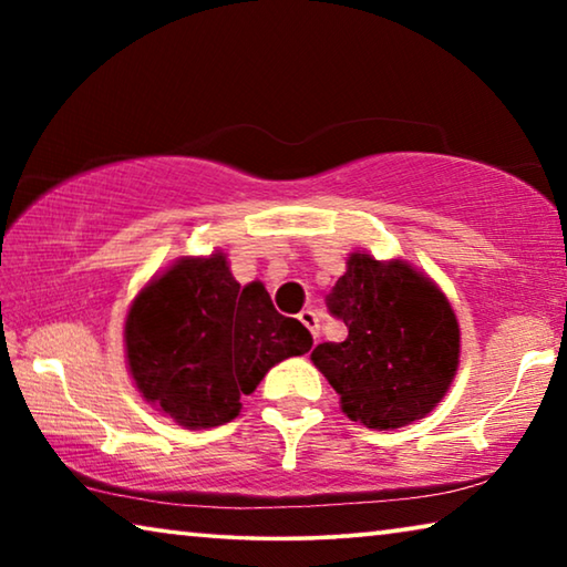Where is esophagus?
I'll list each match as a JSON object with an SVG mask.
<instances>
[{"label":"esophagus","instance_id":"obj_1","mask_svg":"<svg viewBox=\"0 0 567 567\" xmlns=\"http://www.w3.org/2000/svg\"><path fill=\"white\" fill-rule=\"evenodd\" d=\"M300 322L305 324L307 330L312 332L315 340L320 338V318H318V312H315V310H302V312H300Z\"/></svg>","mask_w":567,"mask_h":567}]
</instances>
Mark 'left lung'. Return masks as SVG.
I'll use <instances>...</instances> for the list:
<instances>
[{
  "label": "left lung",
  "instance_id": "8db88e82",
  "mask_svg": "<svg viewBox=\"0 0 567 567\" xmlns=\"http://www.w3.org/2000/svg\"><path fill=\"white\" fill-rule=\"evenodd\" d=\"M324 302L348 338L318 344L312 362L338 390L344 415L390 430L425 417L443 400L457 370L460 328L425 275L354 252Z\"/></svg>",
  "mask_w": 567,
  "mask_h": 567
}]
</instances>
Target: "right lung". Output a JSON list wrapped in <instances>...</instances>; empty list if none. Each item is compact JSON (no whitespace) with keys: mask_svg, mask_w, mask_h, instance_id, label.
<instances>
[{"mask_svg":"<svg viewBox=\"0 0 567 567\" xmlns=\"http://www.w3.org/2000/svg\"><path fill=\"white\" fill-rule=\"evenodd\" d=\"M130 372L142 398L179 425L203 430L237 417L272 364L312 348L260 282L239 287L223 252L182 260L137 295L124 324Z\"/></svg>","mask_w":567,"mask_h":567,"instance_id":"right-lung-1","label":"right lung"}]
</instances>
